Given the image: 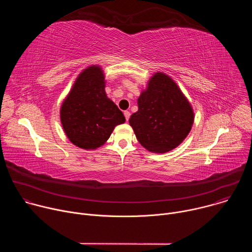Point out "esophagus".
<instances>
[{"instance_id": "esophagus-1", "label": "esophagus", "mask_w": 252, "mask_h": 252, "mask_svg": "<svg viewBox=\"0 0 252 252\" xmlns=\"http://www.w3.org/2000/svg\"><path fill=\"white\" fill-rule=\"evenodd\" d=\"M124 115H125V117H126V120L128 121V119H129V117H130V113H129L128 111H125V112H124Z\"/></svg>"}]
</instances>
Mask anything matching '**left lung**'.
Instances as JSON below:
<instances>
[{"mask_svg": "<svg viewBox=\"0 0 252 252\" xmlns=\"http://www.w3.org/2000/svg\"><path fill=\"white\" fill-rule=\"evenodd\" d=\"M129 125L140 145L152 153H167L184 141L194 121L193 110L175 82L156 73L137 99Z\"/></svg>", "mask_w": 252, "mask_h": 252, "instance_id": "left-lung-1", "label": "left lung"}]
</instances>
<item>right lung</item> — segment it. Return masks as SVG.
I'll return each instance as SVG.
<instances>
[{"label": "right lung", "instance_id": "right-lung-1", "mask_svg": "<svg viewBox=\"0 0 252 252\" xmlns=\"http://www.w3.org/2000/svg\"><path fill=\"white\" fill-rule=\"evenodd\" d=\"M99 65L85 68L61 106V122L67 138L84 150H95L109 139L126 118L106 96Z\"/></svg>", "mask_w": 252, "mask_h": 252}]
</instances>
